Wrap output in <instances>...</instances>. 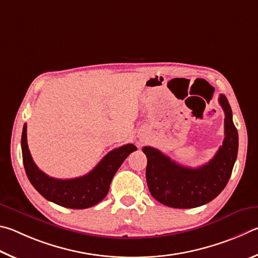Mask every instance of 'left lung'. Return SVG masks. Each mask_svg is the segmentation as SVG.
<instances>
[{
  "mask_svg": "<svg viewBox=\"0 0 258 258\" xmlns=\"http://www.w3.org/2000/svg\"><path fill=\"white\" fill-rule=\"evenodd\" d=\"M219 103L224 111V141L213 159L198 168L178 164L156 148L145 146L146 180L152 196L174 209H192L213 201L227 186L238 154V132L231 106L224 95Z\"/></svg>",
  "mask_w": 258,
  "mask_h": 258,
  "instance_id": "left-lung-1",
  "label": "left lung"
}]
</instances>
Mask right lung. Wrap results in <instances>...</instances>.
Listing matches in <instances>:
<instances>
[{"mask_svg":"<svg viewBox=\"0 0 258 258\" xmlns=\"http://www.w3.org/2000/svg\"><path fill=\"white\" fill-rule=\"evenodd\" d=\"M21 151L27 177L40 195L60 206L83 210L104 200L117 169L130 153L137 151V147L133 144H126L115 148L107 153L89 173L75 179H55L38 169L27 144L26 123L22 129Z\"/></svg>","mask_w":258,"mask_h":258,"instance_id":"add662e5","label":"right lung"}]
</instances>
